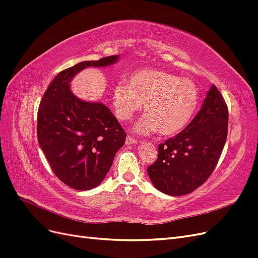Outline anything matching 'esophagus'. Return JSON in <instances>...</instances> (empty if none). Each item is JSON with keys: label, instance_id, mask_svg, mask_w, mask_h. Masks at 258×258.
Instances as JSON below:
<instances>
[{"label": "esophagus", "instance_id": "obj_1", "mask_svg": "<svg viewBox=\"0 0 258 258\" xmlns=\"http://www.w3.org/2000/svg\"><path fill=\"white\" fill-rule=\"evenodd\" d=\"M136 143H138V140H136L135 138H132L130 136L127 137V139H126V144L127 145H134Z\"/></svg>", "mask_w": 258, "mask_h": 258}]
</instances>
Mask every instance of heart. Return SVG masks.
Masks as SVG:
<instances>
[{
    "label": "heart",
    "mask_w": 258,
    "mask_h": 258,
    "mask_svg": "<svg viewBox=\"0 0 258 258\" xmlns=\"http://www.w3.org/2000/svg\"><path fill=\"white\" fill-rule=\"evenodd\" d=\"M200 102L194 81L156 69H144L128 77V85L117 84L112 103L120 120H129L142 108L145 118L136 130L174 137L191 122Z\"/></svg>",
    "instance_id": "heart-1"
}]
</instances>
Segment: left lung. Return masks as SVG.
I'll return each mask as SVG.
<instances>
[{
    "label": "left lung",
    "instance_id": "obj_1",
    "mask_svg": "<svg viewBox=\"0 0 258 258\" xmlns=\"http://www.w3.org/2000/svg\"><path fill=\"white\" fill-rule=\"evenodd\" d=\"M228 132V107L214 85L198 114L182 132L158 146V158L147 168L153 185L170 196L197 189L212 174Z\"/></svg>",
    "mask_w": 258,
    "mask_h": 258
}]
</instances>
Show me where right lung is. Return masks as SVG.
Wrapping results in <instances>:
<instances>
[{"label": "right lung", "mask_w": 258, "mask_h": 258, "mask_svg": "<svg viewBox=\"0 0 258 258\" xmlns=\"http://www.w3.org/2000/svg\"><path fill=\"white\" fill-rule=\"evenodd\" d=\"M118 54L83 61L61 71L46 89L37 111V140L61 182L77 190L95 188L110 171L127 134L103 103L74 96L70 82L88 67H107Z\"/></svg>", "instance_id": "right-lung-1"}]
</instances>
